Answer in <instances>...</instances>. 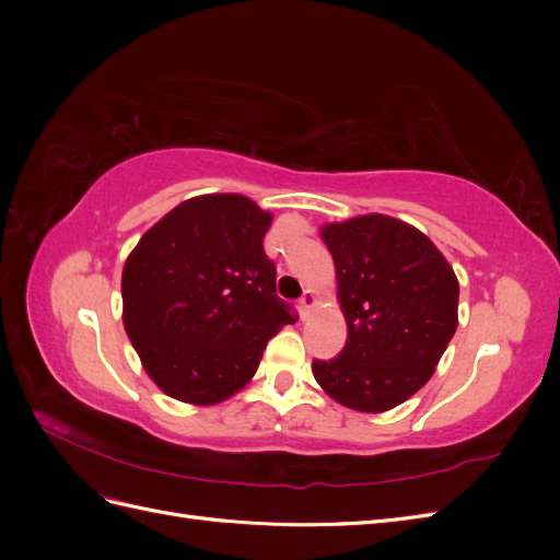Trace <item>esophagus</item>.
Returning a JSON list of instances; mask_svg holds the SVG:
<instances>
[{
  "label": "esophagus",
  "mask_w": 560,
  "mask_h": 560,
  "mask_svg": "<svg viewBox=\"0 0 560 560\" xmlns=\"http://www.w3.org/2000/svg\"><path fill=\"white\" fill-rule=\"evenodd\" d=\"M317 303V294H315V290H306L303 292V296H301V301H299V311H301V315L306 317L308 313H311V308L315 306Z\"/></svg>",
  "instance_id": "esophagus-1"
}]
</instances>
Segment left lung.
<instances>
[{
  "label": "left lung",
  "instance_id": "obj_1",
  "mask_svg": "<svg viewBox=\"0 0 560 560\" xmlns=\"http://www.w3.org/2000/svg\"><path fill=\"white\" fill-rule=\"evenodd\" d=\"M348 325L343 352L313 362L325 393L360 413H383L425 385L457 329L460 284L416 226L360 214L319 226Z\"/></svg>",
  "mask_w": 560,
  "mask_h": 560
}]
</instances>
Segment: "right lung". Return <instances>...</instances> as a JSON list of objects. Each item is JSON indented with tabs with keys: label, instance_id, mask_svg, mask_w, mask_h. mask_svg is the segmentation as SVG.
<instances>
[{
	"label": "right lung",
	"instance_id": "1",
	"mask_svg": "<svg viewBox=\"0 0 560 560\" xmlns=\"http://www.w3.org/2000/svg\"><path fill=\"white\" fill-rule=\"evenodd\" d=\"M273 214L243 194L182 200L124 264V327L167 397L214 406L257 374L268 338L294 317L264 252Z\"/></svg>",
	"mask_w": 560,
	"mask_h": 560
}]
</instances>
